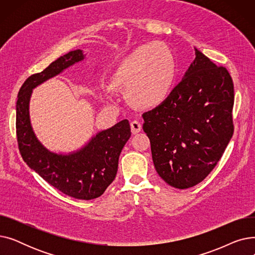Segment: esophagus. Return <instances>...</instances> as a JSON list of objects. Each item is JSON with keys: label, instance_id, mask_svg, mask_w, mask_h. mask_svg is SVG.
<instances>
[{"label": "esophagus", "instance_id": "esophagus-1", "mask_svg": "<svg viewBox=\"0 0 255 255\" xmlns=\"http://www.w3.org/2000/svg\"><path fill=\"white\" fill-rule=\"evenodd\" d=\"M130 127H131L132 134H136V133L140 132L141 130V124L138 122V121H132L130 123Z\"/></svg>", "mask_w": 255, "mask_h": 255}]
</instances>
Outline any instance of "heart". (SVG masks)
Segmentation results:
<instances>
[{
  "label": "heart",
  "mask_w": 255,
  "mask_h": 255,
  "mask_svg": "<svg viewBox=\"0 0 255 255\" xmlns=\"http://www.w3.org/2000/svg\"><path fill=\"white\" fill-rule=\"evenodd\" d=\"M176 74L177 61L172 50L162 42H153L136 47L122 60L112 76V87L125 91L133 105L152 109L168 97ZM103 92L107 99H112L110 87Z\"/></svg>",
  "instance_id": "obj_1"
}]
</instances>
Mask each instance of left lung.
<instances>
[{"label":"left lung","instance_id":"8db88e82","mask_svg":"<svg viewBox=\"0 0 255 255\" xmlns=\"http://www.w3.org/2000/svg\"><path fill=\"white\" fill-rule=\"evenodd\" d=\"M194 49L196 57L180 84L142 115L156 171L179 189L209 175L234 133L233 79L226 68Z\"/></svg>","mask_w":255,"mask_h":255}]
</instances>
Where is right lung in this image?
I'll list each match as a JSON object with an SVG mask.
<instances>
[{"label": "right lung", "instance_id": "add662e5", "mask_svg": "<svg viewBox=\"0 0 255 255\" xmlns=\"http://www.w3.org/2000/svg\"><path fill=\"white\" fill-rule=\"evenodd\" d=\"M85 58L83 50H72L25 80L16 102V135L20 155L31 169L64 194L89 200L102 195L115 180L120 154L131 136L129 121L98 132L82 149L58 154L36 137L29 112L33 89Z\"/></svg>", "mask_w": 255, "mask_h": 255}]
</instances>
